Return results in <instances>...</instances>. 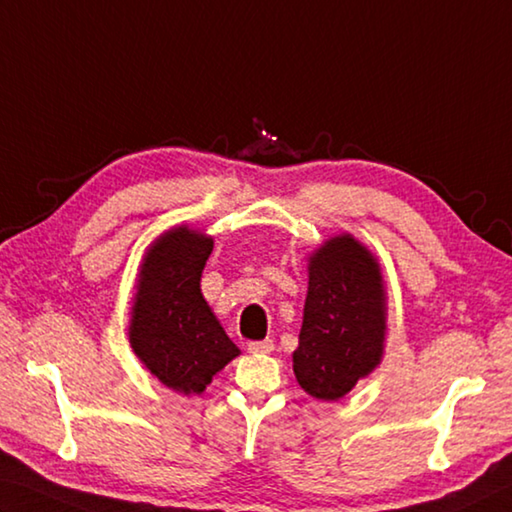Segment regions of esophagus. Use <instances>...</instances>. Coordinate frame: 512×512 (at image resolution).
I'll use <instances>...</instances> for the list:
<instances>
[{"label":"esophagus","instance_id":"obj_1","mask_svg":"<svg viewBox=\"0 0 512 512\" xmlns=\"http://www.w3.org/2000/svg\"><path fill=\"white\" fill-rule=\"evenodd\" d=\"M250 353H273L275 344L273 339H262V342H248Z\"/></svg>","mask_w":512,"mask_h":512}]
</instances>
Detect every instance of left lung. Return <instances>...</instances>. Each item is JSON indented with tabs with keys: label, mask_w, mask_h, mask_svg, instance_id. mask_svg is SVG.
<instances>
[{
	"label": "left lung",
	"mask_w": 512,
	"mask_h": 512,
	"mask_svg": "<svg viewBox=\"0 0 512 512\" xmlns=\"http://www.w3.org/2000/svg\"><path fill=\"white\" fill-rule=\"evenodd\" d=\"M386 290L373 253L337 235L308 257V295L293 370L310 397L337 402L382 362Z\"/></svg>",
	"instance_id": "left-lung-1"
}]
</instances>
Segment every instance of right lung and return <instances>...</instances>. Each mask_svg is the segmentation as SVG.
<instances>
[{"label": "right lung", "mask_w": 512, "mask_h": 512, "mask_svg": "<svg viewBox=\"0 0 512 512\" xmlns=\"http://www.w3.org/2000/svg\"><path fill=\"white\" fill-rule=\"evenodd\" d=\"M213 237L188 226L159 235L139 266L128 339L159 382L182 395H199L239 348L230 342L202 295V270Z\"/></svg>", "instance_id": "add662e5"}]
</instances>
